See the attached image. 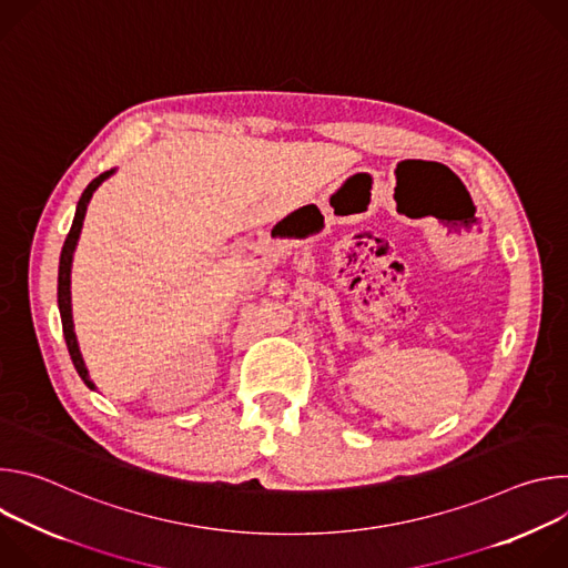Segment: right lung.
Returning <instances> with one entry per match:
<instances>
[{"mask_svg": "<svg viewBox=\"0 0 568 568\" xmlns=\"http://www.w3.org/2000/svg\"><path fill=\"white\" fill-rule=\"evenodd\" d=\"M114 173H116V169H112V171L99 175L97 180L90 182V186L83 191V195H80L78 206H75V215H73L71 229H69V235H67L64 245H62V252H60V267H58V307H60V318H62L64 342H67L71 362H73V366H75L80 379H83V382L88 384V388H92V390H97V384L90 379V371H88V366H85L83 355H80L78 339H75V333H73V314H71V263H73V252H75V245H78L80 231H83L88 204H90L94 191H97L105 180H110Z\"/></svg>", "mask_w": 568, "mask_h": 568, "instance_id": "right-lung-1", "label": "right lung"}]
</instances>
